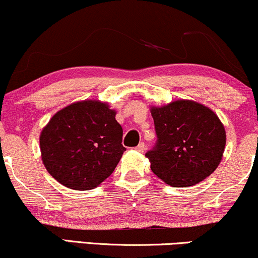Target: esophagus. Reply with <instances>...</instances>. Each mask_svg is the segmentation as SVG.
Instances as JSON below:
<instances>
[{
    "instance_id": "1",
    "label": "esophagus",
    "mask_w": 258,
    "mask_h": 258,
    "mask_svg": "<svg viewBox=\"0 0 258 258\" xmlns=\"http://www.w3.org/2000/svg\"><path fill=\"white\" fill-rule=\"evenodd\" d=\"M145 148H146L145 144H144V142H141V144H139V145H138V147H136L135 149H136V151H138V152H140V153H144V152H145Z\"/></svg>"
}]
</instances>
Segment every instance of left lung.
<instances>
[{
  "instance_id": "left-lung-1",
  "label": "left lung",
  "mask_w": 258,
  "mask_h": 258,
  "mask_svg": "<svg viewBox=\"0 0 258 258\" xmlns=\"http://www.w3.org/2000/svg\"><path fill=\"white\" fill-rule=\"evenodd\" d=\"M158 141L146 157L152 171L173 187L199 184L217 170L226 145L224 124L214 111L179 99L151 106Z\"/></svg>"
}]
</instances>
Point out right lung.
Instances as JSON below:
<instances>
[{"instance_id": "add662e5", "label": "right lung", "mask_w": 258, "mask_h": 258, "mask_svg": "<svg viewBox=\"0 0 258 258\" xmlns=\"http://www.w3.org/2000/svg\"><path fill=\"white\" fill-rule=\"evenodd\" d=\"M116 110L105 101H75L53 114L41 130L39 146L45 168L73 190L100 185L125 151Z\"/></svg>"}]
</instances>
